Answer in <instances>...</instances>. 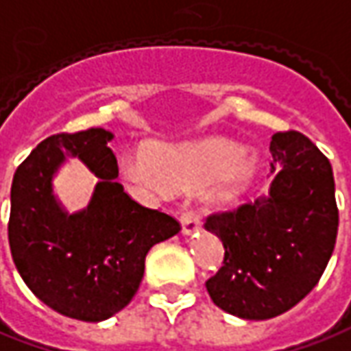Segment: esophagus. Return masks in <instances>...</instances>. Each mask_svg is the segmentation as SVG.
<instances>
[{"mask_svg": "<svg viewBox=\"0 0 351 351\" xmlns=\"http://www.w3.org/2000/svg\"><path fill=\"white\" fill-rule=\"evenodd\" d=\"M180 225H182V234L186 236H192L195 232H199V219L194 215V213H182L180 215Z\"/></svg>", "mask_w": 351, "mask_h": 351, "instance_id": "obj_1", "label": "esophagus"}]
</instances>
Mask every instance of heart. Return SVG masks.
I'll return each instance as SVG.
<instances>
[{
  "label": "heart",
  "mask_w": 351,
  "mask_h": 351,
  "mask_svg": "<svg viewBox=\"0 0 351 351\" xmlns=\"http://www.w3.org/2000/svg\"><path fill=\"white\" fill-rule=\"evenodd\" d=\"M123 175L147 188L192 190L207 186V202L232 209L245 199L257 176V159L242 145L207 138L182 144H157L145 157H126Z\"/></svg>",
  "instance_id": "heart-1"
}]
</instances>
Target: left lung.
Masks as SVG:
<instances>
[{
  "label": "left lung",
  "mask_w": 351,
  "mask_h": 351,
  "mask_svg": "<svg viewBox=\"0 0 351 351\" xmlns=\"http://www.w3.org/2000/svg\"><path fill=\"white\" fill-rule=\"evenodd\" d=\"M269 192L236 211L207 217L225 261L206 282L213 304L263 321L302 302L325 273L338 234L332 167L300 132H276Z\"/></svg>",
  "instance_id": "1"
}]
</instances>
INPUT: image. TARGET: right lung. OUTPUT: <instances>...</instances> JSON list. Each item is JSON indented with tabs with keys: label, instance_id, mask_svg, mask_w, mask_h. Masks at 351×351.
Returning <instances> with one entry per match:
<instances>
[{
	"label": "right lung",
	"instance_id": "right-lung-1",
	"mask_svg": "<svg viewBox=\"0 0 351 351\" xmlns=\"http://www.w3.org/2000/svg\"><path fill=\"white\" fill-rule=\"evenodd\" d=\"M106 128L53 134L19 165L11 184L9 247L32 294L57 313L88 323L125 309L138 292L147 252L178 234L173 217L136 204L119 176ZM69 156L100 180L84 210L66 211L53 178Z\"/></svg>",
	"mask_w": 351,
	"mask_h": 351
}]
</instances>
